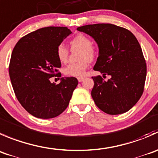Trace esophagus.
Masks as SVG:
<instances>
[{"instance_id":"1","label":"esophagus","mask_w":158,"mask_h":158,"mask_svg":"<svg viewBox=\"0 0 158 158\" xmlns=\"http://www.w3.org/2000/svg\"><path fill=\"white\" fill-rule=\"evenodd\" d=\"M77 80H78V81L79 82H81V81H83L84 80V77H77Z\"/></svg>"}]
</instances>
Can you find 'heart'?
Instances as JSON below:
<instances>
[{
    "label": "heart",
    "mask_w": 158,
    "mask_h": 158,
    "mask_svg": "<svg viewBox=\"0 0 158 158\" xmlns=\"http://www.w3.org/2000/svg\"><path fill=\"white\" fill-rule=\"evenodd\" d=\"M71 44L72 48H79L81 50L79 57L81 60L67 65L64 68V73L66 75L72 77L84 75L90 60H93L96 55L95 49L92 47V40L87 36L79 34L71 40ZM56 54L59 61L61 63H66L68 59L69 51L64 44H60L56 48Z\"/></svg>",
    "instance_id": "obj_1"
}]
</instances>
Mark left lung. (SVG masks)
<instances>
[{"label": "left lung", "instance_id": "left-lung-1", "mask_svg": "<svg viewBox=\"0 0 158 158\" xmlns=\"http://www.w3.org/2000/svg\"><path fill=\"white\" fill-rule=\"evenodd\" d=\"M94 39L99 56L94 71L110 75L104 81L100 75L92 77L94 85L91 96L102 111L121 114L132 108L143 92L147 65L141 48L128 30L111 24H88L77 28Z\"/></svg>", "mask_w": 158, "mask_h": 158}]
</instances>
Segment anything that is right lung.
Segmentation results:
<instances>
[{
  "label": "right lung",
  "mask_w": 158,
  "mask_h": 158,
  "mask_svg": "<svg viewBox=\"0 0 158 158\" xmlns=\"http://www.w3.org/2000/svg\"><path fill=\"white\" fill-rule=\"evenodd\" d=\"M66 27H48L21 37L14 48L9 75L16 98L33 116L49 119L68 107L78 84L76 77H62L58 84L52 77H61L56 48L71 34Z\"/></svg>",
  "instance_id": "obj_1"
}]
</instances>
